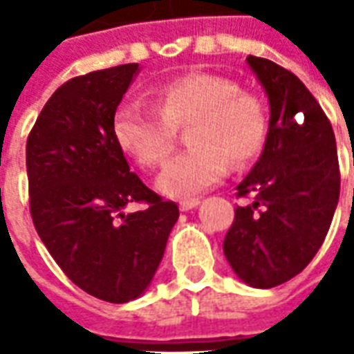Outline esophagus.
Wrapping results in <instances>:
<instances>
[{
    "label": "esophagus",
    "mask_w": 354,
    "mask_h": 354,
    "mask_svg": "<svg viewBox=\"0 0 354 354\" xmlns=\"http://www.w3.org/2000/svg\"><path fill=\"white\" fill-rule=\"evenodd\" d=\"M199 203H201L199 199H184V201H180V210H182V212H187V210H192V208L197 207Z\"/></svg>",
    "instance_id": "1"
}]
</instances>
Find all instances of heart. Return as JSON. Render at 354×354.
<instances>
[{
	"label": "heart",
	"mask_w": 354,
	"mask_h": 354,
	"mask_svg": "<svg viewBox=\"0 0 354 354\" xmlns=\"http://www.w3.org/2000/svg\"><path fill=\"white\" fill-rule=\"evenodd\" d=\"M155 106L124 102L113 117L119 147L144 169H157L187 129V149L165 167L159 192L185 199L218 184L227 162L241 169L266 146L269 117L263 102L239 91L235 81L212 73H187L155 88Z\"/></svg>",
	"instance_id": "1"
}]
</instances>
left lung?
I'll list each match as a JSON object with an SVG mask.
<instances>
[{
    "mask_svg": "<svg viewBox=\"0 0 354 354\" xmlns=\"http://www.w3.org/2000/svg\"><path fill=\"white\" fill-rule=\"evenodd\" d=\"M269 98V132L260 159L237 185L252 205L235 208L223 239L233 271L254 288L301 273L324 243L339 199V162L326 113L282 66L248 57Z\"/></svg>",
    "mask_w": 354,
    "mask_h": 354,
    "instance_id": "8db88e82",
    "label": "left lung"
}]
</instances>
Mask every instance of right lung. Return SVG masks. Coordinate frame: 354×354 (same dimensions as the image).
<instances>
[{"label": "right lung", "instance_id": "right-lung-1", "mask_svg": "<svg viewBox=\"0 0 354 354\" xmlns=\"http://www.w3.org/2000/svg\"><path fill=\"white\" fill-rule=\"evenodd\" d=\"M138 64L72 77L28 134L30 214L66 277L91 296L127 304L147 288L174 227L178 205L131 172L113 117ZM131 202L144 204L127 215Z\"/></svg>", "mask_w": 354, "mask_h": 354}]
</instances>
